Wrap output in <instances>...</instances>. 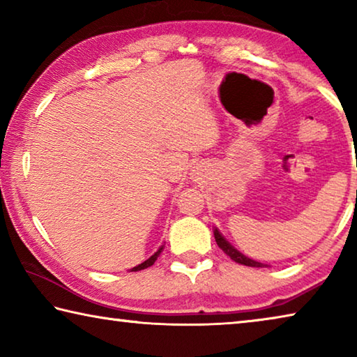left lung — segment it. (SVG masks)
I'll return each mask as SVG.
<instances>
[{
  "instance_id": "8db88e82",
  "label": "left lung",
  "mask_w": 357,
  "mask_h": 357,
  "mask_svg": "<svg viewBox=\"0 0 357 357\" xmlns=\"http://www.w3.org/2000/svg\"><path fill=\"white\" fill-rule=\"evenodd\" d=\"M214 231V238H215V243L217 245L220 247V249L227 253V255L233 259V261H236L239 264H244V266H250V268H268V264L264 263H259V261H255V259H252L249 257H245L244 253H241L236 247H233L231 244L228 243V241L225 239V236L219 231V228L214 227L213 228Z\"/></svg>"
}]
</instances>
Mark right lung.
Masks as SVG:
<instances>
[{"label":"right lung","mask_w":357,"mask_h":357,"mask_svg":"<svg viewBox=\"0 0 357 357\" xmlns=\"http://www.w3.org/2000/svg\"><path fill=\"white\" fill-rule=\"evenodd\" d=\"M164 250V245H160L159 247V250H157L154 255H151L148 259H144L143 263H140L138 266H135V268H132L130 271H134V273H137V271H142V269H146V268H149V266H153L154 263H155V259H157V257L160 255V252Z\"/></svg>","instance_id":"1"}]
</instances>
